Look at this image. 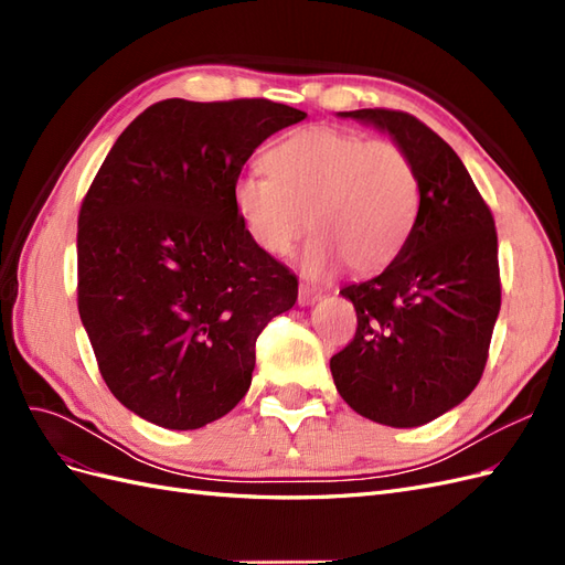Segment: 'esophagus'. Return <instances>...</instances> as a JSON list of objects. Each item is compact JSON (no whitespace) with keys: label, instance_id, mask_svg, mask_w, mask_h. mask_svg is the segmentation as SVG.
Here are the masks:
<instances>
[{"label":"esophagus","instance_id":"34e87169","mask_svg":"<svg viewBox=\"0 0 565 565\" xmlns=\"http://www.w3.org/2000/svg\"><path fill=\"white\" fill-rule=\"evenodd\" d=\"M320 297H322V292H320L318 287L306 285V282L299 285V297H297V303H299V306H311V303H316Z\"/></svg>","mask_w":565,"mask_h":565}]
</instances>
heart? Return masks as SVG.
Segmentation results:
<instances>
[{"instance_id":"b5f03b06","label":"heart","mask_w":565,"mask_h":565,"mask_svg":"<svg viewBox=\"0 0 565 565\" xmlns=\"http://www.w3.org/2000/svg\"><path fill=\"white\" fill-rule=\"evenodd\" d=\"M268 177L245 174L233 204L247 235L282 256L309 231L303 270L324 273L341 259L353 273L386 268L405 247L419 212V174L393 141L330 127L301 129L264 156Z\"/></svg>"}]
</instances>
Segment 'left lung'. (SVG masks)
<instances>
[{
	"label": "left lung",
	"mask_w": 565,
	"mask_h": 565,
	"mask_svg": "<svg viewBox=\"0 0 565 565\" xmlns=\"http://www.w3.org/2000/svg\"><path fill=\"white\" fill-rule=\"evenodd\" d=\"M419 174V212L405 247L380 276L347 285L355 337L332 355V380L358 415L409 429L459 405L481 380L502 303L498 233L457 152L417 117L363 108Z\"/></svg>",
	"instance_id": "1"
}]
</instances>
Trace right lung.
<instances>
[{
	"mask_svg": "<svg viewBox=\"0 0 565 565\" xmlns=\"http://www.w3.org/2000/svg\"><path fill=\"white\" fill-rule=\"evenodd\" d=\"M306 117L266 98H167L119 134L77 221V309L100 377L164 429L245 398L256 337L297 278L252 243L233 204L245 162Z\"/></svg>",
	"mask_w": 565,
	"mask_h": 565,
	"instance_id": "right-lung-1",
	"label": "right lung"
}]
</instances>
